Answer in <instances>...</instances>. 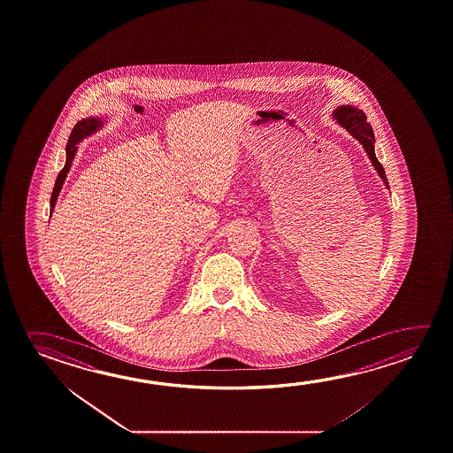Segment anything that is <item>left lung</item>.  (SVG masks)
Segmentation results:
<instances>
[{
	"mask_svg": "<svg viewBox=\"0 0 453 453\" xmlns=\"http://www.w3.org/2000/svg\"><path fill=\"white\" fill-rule=\"evenodd\" d=\"M334 119H338V123L342 127H346L349 133L356 137L357 141L364 145L366 153L370 156L371 163L374 165V169L379 172V175L384 180V183L388 186L387 181L386 171L382 167V164L379 163L378 157L374 155V133L371 129V125L366 121V115L364 111H358L356 107H338L334 111Z\"/></svg>",
	"mask_w": 453,
	"mask_h": 453,
	"instance_id": "8db88e82",
	"label": "left lung"
}]
</instances>
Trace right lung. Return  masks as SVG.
Here are the masks:
<instances>
[{
	"instance_id": "1",
	"label": "right lung",
	"mask_w": 453,
	"mask_h": 453,
	"mask_svg": "<svg viewBox=\"0 0 453 453\" xmlns=\"http://www.w3.org/2000/svg\"><path fill=\"white\" fill-rule=\"evenodd\" d=\"M97 127H99V119H82V121H79V123L75 125L74 129L71 131V135H69V141H67L66 145V164H65V167H63L60 173H58L57 181H55V188H53L52 199H50V213H52L53 207H55V202L58 199L61 186H63L65 180H66L67 172L71 169V164H73L75 151H77V143L82 141L85 135H88V134L93 133V131H96Z\"/></svg>"
}]
</instances>
